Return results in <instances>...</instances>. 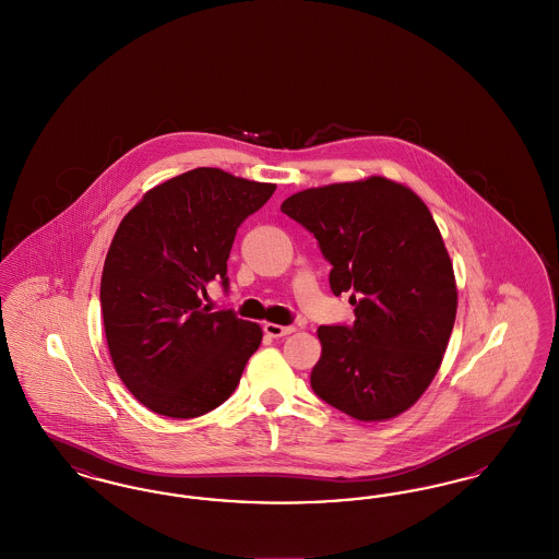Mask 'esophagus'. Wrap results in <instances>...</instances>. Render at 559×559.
Returning <instances> with one entry per match:
<instances>
[{
  "mask_svg": "<svg viewBox=\"0 0 559 559\" xmlns=\"http://www.w3.org/2000/svg\"><path fill=\"white\" fill-rule=\"evenodd\" d=\"M293 331H295V326H283V324H274V322L264 324V333L267 337H285V335H292Z\"/></svg>",
  "mask_w": 559,
  "mask_h": 559,
  "instance_id": "1",
  "label": "esophagus"
}]
</instances>
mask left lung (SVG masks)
I'll return each instance as SVG.
<instances>
[{
    "label": "left lung",
    "mask_w": 559,
    "mask_h": 559,
    "mask_svg": "<svg viewBox=\"0 0 559 559\" xmlns=\"http://www.w3.org/2000/svg\"><path fill=\"white\" fill-rule=\"evenodd\" d=\"M281 212L319 240L356 320L319 326V399L358 421L411 408L440 369L456 317L451 258L426 203L388 178L308 188Z\"/></svg>",
    "instance_id": "1"
}]
</instances>
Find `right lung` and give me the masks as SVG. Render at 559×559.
Wrapping results in <instances>:
<instances>
[{"label": "right lung", "instance_id": "add662e5", "mask_svg": "<svg viewBox=\"0 0 559 559\" xmlns=\"http://www.w3.org/2000/svg\"><path fill=\"white\" fill-rule=\"evenodd\" d=\"M274 188L197 167L151 188L121 219L100 281L103 320L115 371L153 413H210L262 344L260 324L210 312L201 295L212 281L228 289L237 228Z\"/></svg>", "mask_w": 559, "mask_h": 559}]
</instances>
